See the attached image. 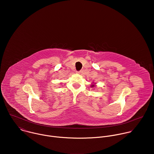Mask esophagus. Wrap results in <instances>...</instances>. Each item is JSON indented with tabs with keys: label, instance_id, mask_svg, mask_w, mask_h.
<instances>
[{
	"label": "esophagus",
	"instance_id": "esophagus-1",
	"mask_svg": "<svg viewBox=\"0 0 154 154\" xmlns=\"http://www.w3.org/2000/svg\"><path fill=\"white\" fill-rule=\"evenodd\" d=\"M76 72H77V74H80V73H81V71H76Z\"/></svg>",
	"mask_w": 154,
	"mask_h": 154
}]
</instances>
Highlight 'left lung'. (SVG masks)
Instances as JSON below:
<instances>
[{
	"instance_id": "obj_1",
	"label": "left lung",
	"mask_w": 154,
	"mask_h": 154,
	"mask_svg": "<svg viewBox=\"0 0 154 154\" xmlns=\"http://www.w3.org/2000/svg\"><path fill=\"white\" fill-rule=\"evenodd\" d=\"M91 87H93H93H94V85H91Z\"/></svg>"
}]
</instances>
